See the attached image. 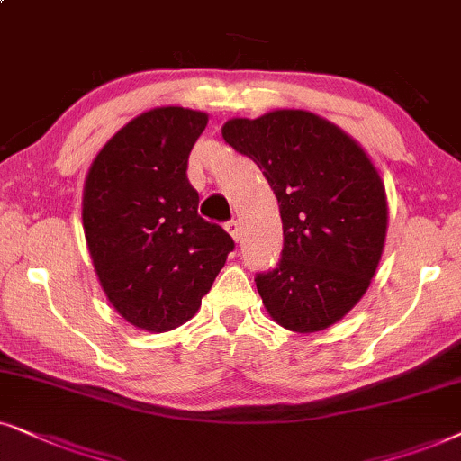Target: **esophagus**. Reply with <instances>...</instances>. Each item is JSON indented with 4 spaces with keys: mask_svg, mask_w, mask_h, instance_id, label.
Listing matches in <instances>:
<instances>
[{
    "mask_svg": "<svg viewBox=\"0 0 461 461\" xmlns=\"http://www.w3.org/2000/svg\"><path fill=\"white\" fill-rule=\"evenodd\" d=\"M225 231H227V234H230L231 238H234L236 242L242 238V227H240V223H238V221H234V219L227 221V223H225Z\"/></svg>",
    "mask_w": 461,
    "mask_h": 461,
    "instance_id": "esophagus-1",
    "label": "esophagus"
}]
</instances>
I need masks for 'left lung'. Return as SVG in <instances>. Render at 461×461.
Instances as JSON below:
<instances>
[{
	"label": "left lung",
	"mask_w": 461,
	"mask_h": 461,
	"mask_svg": "<svg viewBox=\"0 0 461 461\" xmlns=\"http://www.w3.org/2000/svg\"><path fill=\"white\" fill-rule=\"evenodd\" d=\"M221 134L261 168L280 206L282 259L255 278L267 314L294 333L341 321L369 288L388 231L385 189L369 156L302 109L227 120Z\"/></svg>",
	"instance_id": "left-lung-1"
}]
</instances>
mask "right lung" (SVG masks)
<instances>
[{
  "label": "right lung",
  "instance_id": "right-lung-1",
  "mask_svg": "<svg viewBox=\"0 0 461 461\" xmlns=\"http://www.w3.org/2000/svg\"><path fill=\"white\" fill-rule=\"evenodd\" d=\"M208 115L156 107L120 128L84 183L82 221L109 303L132 327L167 333L200 310L234 250L223 227L198 214L189 151Z\"/></svg>",
  "mask_w": 461,
  "mask_h": 461
}]
</instances>
